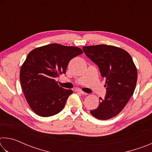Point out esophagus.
<instances>
[{
	"label": "esophagus",
	"mask_w": 152,
	"mask_h": 152,
	"mask_svg": "<svg viewBox=\"0 0 152 152\" xmlns=\"http://www.w3.org/2000/svg\"><path fill=\"white\" fill-rule=\"evenodd\" d=\"M76 92H78V93L81 94H82V95H87V94H88L87 93H86V92H84V91H81V90H76Z\"/></svg>",
	"instance_id": "1"
}]
</instances>
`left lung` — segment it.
Listing matches in <instances>:
<instances>
[{
	"mask_svg": "<svg viewBox=\"0 0 152 152\" xmlns=\"http://www.w3.org/2000/svg\"><path fill=\"white\" fill-rule=\"evenodd\" d=\"M84 52L99 66L101 76L106 79L107 94L96 109L90 111L92 116L107 120L119 114L129 101L135 89L137 70L127 51L113 45L84 46Z\"/></svg>",
	"mask_w": 152,
	"mask_h": 152,
	"instance_id": "left-lung-1",
	"label": "left lung"
}]
</instances>
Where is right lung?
<instances>
[{
	"mask_svg": "<svg viewBox=\"0 0 152 152\" xmlns=\"http://www.w3.org/2000/svg\"><path fill=\"white\" fill-rule=\"evenodd\" d=\"M82 49L52 43L31 51L20 70V85L29 107L41 117L58 114L65 106L72 90L61 88L56 78L65 74L73 58Z\"/></svg>",
	"mask_w": 152,
	"mask_h": 152,
	"instance_id": "right-lung-1",
	"label": "right lung"
}]
</instances>
